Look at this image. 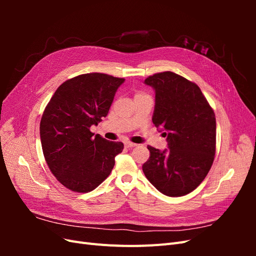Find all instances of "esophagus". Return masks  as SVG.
<instances>
[{"mask_svg": "<svg viewBox=\"0 0 256 256\" xmlns=\"http://www.w3.org/2000/svg\"><path fill=\"white\" fill-rule=\"evenodd\" d=\"M136 146V143H132V142H125V147H127V148H131V147H134Z\"/></svg>", "mask_w": 256, "mask_h": 256, "instance_id": "34e87169", "label": "esophagus"}]
</instances>
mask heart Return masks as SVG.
Wrapping results in <instances>:
<instances>
[{"label":"heart","mask_w":256,"mask_h":256,"mask_svg":"<svg viewBox=\"0 0 256 256\" xmlns=\"http://www.w3.org/2000/svg\"><path fill=\"white\" fill-rule=\"evenodd\" d=\"M138 95H142V94H138Z\"/></svg>","instance_id":"obj_1"}]
</instances>
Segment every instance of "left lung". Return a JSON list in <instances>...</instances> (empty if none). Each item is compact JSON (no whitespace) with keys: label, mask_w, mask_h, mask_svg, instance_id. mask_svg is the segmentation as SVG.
I'll list each match as a JSON object with an SVG mask.
<instances>
[{"label":"left lung","mask_w":256,"mask_h":256,"mask_svg":"<svg viewBox=\"0 0 256 256\" xmlns=\"http://www.w3.org/2000/svg\"><path fill=\"white\" fill-rule=\"evenodd\" d=\"M156 92L152 122L166 136L168 147L147 146L143 164L150 182L168 196H182L198 188L216 154V116L196 83L172 72L145 79Z\"/></svg>","instance_id":"left-lung-1"}]
</instances>
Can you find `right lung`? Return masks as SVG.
Here are the masks:
<instances>
[{"label": "right lung", "mask_w": 256, "mask_h": 256, "mask_svg": "<svg viewBox=\"0 0 256 256\" xmlns=\"http://www.w3.org/2000/svg\"><path fill=\"white\" fill-rule=\"evenodd\" d=\"M124 78L84 74L60 84L40 120L46 162L56 180L69 190L90 192L110 175L122 142L94 136L90 128L106 118Z\"/></svg>", "instance_id": "1"}]
</instances>
